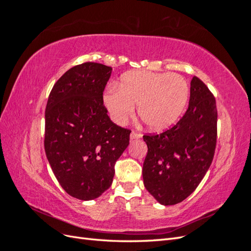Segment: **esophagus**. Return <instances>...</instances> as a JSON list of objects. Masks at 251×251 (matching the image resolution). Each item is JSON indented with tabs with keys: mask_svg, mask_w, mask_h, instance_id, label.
<instances>
[{
	"mask_svg": "<svg viewBox=\"0 0 251 251\" xmlns=\"http://www.w3.org/2000/svg\"><path fill=\"white\" fill-rule=\"evenodd\" d=\"M130 137H131V139H139V138H141V134L138 133V132L133 131V132L131 133Z\"/></svg>",
	"mask_w": 251,
	"mask_h": 251,
	"instance_id": "obj_1",
	"label": "esophagus"
}]
</instances>
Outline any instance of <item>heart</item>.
<instances>
[{
    "label": "heart",
    "mask_w": 251,
    "mask_h": 251,
    "mask_svg": "<svg viewBox=\"0 0 251 251\" xmlns=\"http://www.w3.org/2000/svg\"><path fill=\"white\" fill-rule=\"evenodd\" d=\"M189 96L186 79L177 73L136 71L125 74L118 90L103 96L104 107L117 125H125L135 114L151 131L171 126L183 113Z\"/></svg>",
    "instance_id": "heart-1"
}]
</instances>
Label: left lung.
I'll return each instance as SVG.
<instances>
[{"instance_id":"obj_1","label":"left lung","mask_w":251,"mask_h":251,"mask_svg":"<svg viewBox=\"0 0 251 251\" xmlns=\"http://www.w3.org/2000/svg\"><path fill=\"white\" fill-rule=\"evenodd\" d=\"M217 120L214 95L194 76L183 117L161 134L143 136L148 146L143 183L159 203H180L199 185L214 159Z\"/></svg>"}]
</instances>
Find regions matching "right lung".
I'll return each mask as SVG.
<instances>
[{
  "label": "right lung",
  "mask_w": 251,
  "mask_h": 251,
  "mask_svg": "<svg viewBox=\"0 0 251 251\" xmlns=\"http://www.w3.org/2000/svg\"><path fill=\"white\" fill-rule=\"evenodd\" d=\"M112 68L83 63L53 86L45 111V151L58 183L88 201L111 186L114 165L130 143L131 130L118 126L103 105Z\"/></svg>",
  "instance_id": "right-lung-1"
}]
</instances>
